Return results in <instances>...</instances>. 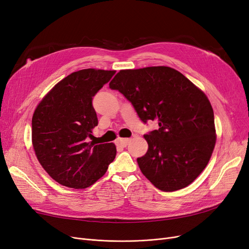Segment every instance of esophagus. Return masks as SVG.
Wrapping results in <instances>:
<instances>
[{"instance_id": "34e87169", "label": "esophagus", "mask_w": 249, "mask_h": 249, "mask_svg": "<svg viewBox=\"0 0 249 249\" xmlns=\"http://www.w3.org/2000/svg\"><path fill=\"white\" fill-rule=\"evenodd\" d=\"M129 142H130V139H118L116 141V143L121 146H126Z\"/></svg>"}]
</instances>
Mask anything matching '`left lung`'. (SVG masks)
<instances>
[{
	"label": "left lung",
	"mask_w": 249,
	"mask_h": 249,
	"mask_svg": "<svg viewBox=\"0 0 249 249\" xmlns=\"http://www.w3.org/2000/svg\"><path fill=\"white\" fill-rule=\"evenodd\" d=\"M109 88L130 101L143 123L158 121L159 129L143 135L148 152L137 158L143 176L164 192L194 181L216 141L213 109L204 92L169 67L122 70Z\"/></svg>",
	"instance_id": "obj_1"
}]
</instances>
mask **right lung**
Returning <instances> with one entry per match:
<instances>
[{
    "instance_id": "add662e5",
    "label": "right lung",
    "mask_w": 249,
    "mask_h": 249,
    "mask_svg": "<svg viewBox=\"0 0 249 249\" xmlns=\"http://www.w3.org/2000/svg\"><path fill=\"white\" fill-rule=\"evenodd\" d=\"M116 71L81 70L57 83L36 107L33 146L42 167L62 186L85 189L107 172L116 157L113 142L96 143L98 124L92 99Z\"/></svg>"
}]
</instances>
